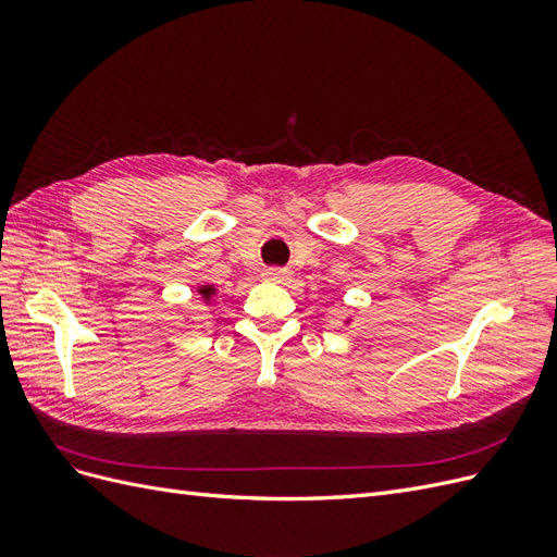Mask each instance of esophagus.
<instances>
[{
    "label": "esophagus",
    "mask_w": 557,
    "mask_h": 557,
    "mask_svg": "<svg viewBox=\"0 0 557 557\" xmlns=\"http://www.w3.org/2000/svg\"><path fill=\"white\" fill-rule=\"evenodd\" d=\"M264 278L267 281H274V283H285V281L290 278V272H288V269L272 267V269H267V272H264Z\"/></svg>",
    "instance_id": "34e87169"
}]
</instances>
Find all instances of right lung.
I'll list each match as a JSON object with an SVG mask.
<instances>
[{
  "label": "right lung",
  "instance_id": "1",
  "mask_svg": "<svg viewBox=\"0 0 557 557\" xmlns=\"http://www.w3.org/2000/svg\"><path fill=\"white\" fill-rule=\"evenodd\" d=\"M199 295H201V297H205V299H209L211 295H215V290L211 288V285H205V288H199Z\"/></svg>",
  "mask_w": 557,
  "mask_h": 557
}]
</instances>
